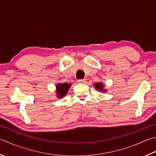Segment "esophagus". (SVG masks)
Here are the masks:
<instances>
[{"label": "esophagus", "mask_w": 156, "mask_h": 156, "mask_svg": "<svg viewBox=\"0 0 156 156\" xmlns=\"http://www.w3.org/2000/svg\"><path fill=\"white\" fill-rule=\"evenodd\" d=\"M78 82L80 84H84V83H86V80H85V79H80V80H78Z\"/></svg>", "instance_id": "obj_1"}]
</instances>
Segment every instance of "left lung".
Returning a JSON list of instances; mask_svg holds the SVG:
<instances>
[{
    "label": "left lung",
    "instance_id": "8db88e82",
    "mask_svg": "<svg viewBox=\"0 0 156 156\" xmlns=\"http://www.w3.org/2000/svg\"><path fill=\"white\" fill-rule=\"evenodd\" d=\"M95 87L96 89H97L98 90H100V91H103V92H105L106 89H104V84L101 83H97L95 84Z\"/></svg>",
    "mask_w": 156,
    "mask_h": 156
}]
</instances>
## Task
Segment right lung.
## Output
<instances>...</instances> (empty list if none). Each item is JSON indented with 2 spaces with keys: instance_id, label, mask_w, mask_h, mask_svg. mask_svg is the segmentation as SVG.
<instances>
[{
  "instance_id": "1",
  "label": "right lung",
  "mask_w": 156,
  "mask_h": 156,
  "mask_svg": "<svg viewBox=\"0 0 156 156\" xmlns=\"http://www.w3.org/2000/svg\"><path fill=\"white\" fill-rule=\"evenodd\" d=\"M71 84L68 83H61V84H56V93H57V98H61L66 95L69 90V88L70 87Z\"/></svg>"
}]
</instances>
